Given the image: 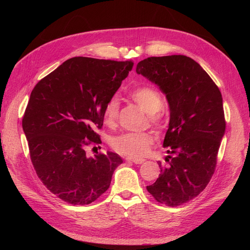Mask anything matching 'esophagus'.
<instances>
[{"mask_svg": "<svg viewBox=\"0 0 250 250\" xmlns=\"http://www.w3.org/2000/svg\"><path fill=\"white\" fill-rule=\"evenodd\" d=\"M126 161L128 162H131L133 164H142L145 162V160H143V158H138V157H126Z\"/></svg>", "mask_w": 250, "mask_h": 250, "instance_id": "obj_1", "label": "esophagus"}]
</instances>
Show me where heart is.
Instances as JSON below:
<instances>
[{
    "label": "heart",
    "instance_id": "1",
    "mask_svg": "<svg viewBox=\"0 0 250 250\" xmlns=\"http://www.w3.org/2000/svg\"><path fill=\"white\" fill-rule=\"evenodd\" d=\"M129 96L139 106L148 113V122L161 130L165 125V118L161 109L164 106L162 94L152 85L144 84L130 90ZM120 103L117 97H111L103 107L104 123L109 127L117 124ZM153 135L150 132H126L112 137L110 147L121 154L128 156H142L148 152L153 143Z\"/></svg>",
    "mask_w": 250,
    "mask_h": 250
}]
</instances>
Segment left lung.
<instances>
[{
    "label": "left lung",
    "instance_id": "8db88e82",
    "mask_svg": "<svg viewBox=\"0 0 250 250\" xmlns=\"http://www.w3.org/2000/svg\"><path fill=\"white\" fill-rule=\"evenodd\" d=\"M137 73L166 94L170 123L164 140L169 155L161 174L147 186L154 199L178 207L199 195L213 176L225 131L222 95L198 62L185 55L148 57Z\"/></svg>",
    "mask_w": 250,
    "mask_h": 250
}]
</instances>
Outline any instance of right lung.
<instances>
[{
	"mask_svg": "<svg viewBox=\"0 0 250 250\" xmlns=\"http://www.w3.org/2000/svg\"><path fill=\"white\" fill-rule=\"evenodd\" d=\"M133 62L74 57L43 77L30 95L21 125L37 176L48 190L74 206L107 191L117 153L86 155L101 143L103 107L132 70Z\"/></svg>",
	"mask_w": 250,
	"mask_h": 250,
	"instance_id": "add662e5",
	"label": "right lung"
}]
</instances>
